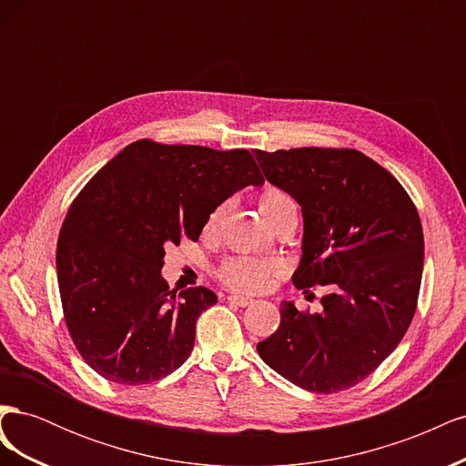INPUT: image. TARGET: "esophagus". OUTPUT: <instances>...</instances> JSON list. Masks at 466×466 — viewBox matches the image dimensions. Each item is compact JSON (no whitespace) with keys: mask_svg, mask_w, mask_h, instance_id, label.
Masks as SVG:
<instances>
[{"mask_svg":"<svg viewBox=\"0 0 466 466\" xmlns=\"http://www.w3.org/2000/svg\"><path fill=\"white\" fill-rule=\"evenodd\" d=\"M228 301L233 303V305H237V307H248V305L255 303L250 298H243V295H229Z\"/></svg>","mask_w":466,"mask_h":466,"instance_id":"1","label":"esophagus"}]
</instances>
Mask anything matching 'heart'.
Wrapping results in <instances>:
<instances>
[{
	"mask_svg": "<svg viewBox=\"0 0 466 466\" xmlns=\"http://www.w3.org/2000/svg\"><path fill=\"white\" fill-rule=\"evenodd\" d=\"M258 208L262 216L272 223L278 216L288 209H295V202L291 196L278 187H266L258 196ZM225 211V204L216 206L209 211L206 219V231H216ZM281 270V266L274 260H260L250 257H238L225 262L219 268V279L231 289L245 291V293H258L272 286L274 276Z\"/></svg>",
	"mask_w": 466,
	"mask_h": 466,
	"instance_id": "obj_1",
	"label": "heart"
}]
</instances>
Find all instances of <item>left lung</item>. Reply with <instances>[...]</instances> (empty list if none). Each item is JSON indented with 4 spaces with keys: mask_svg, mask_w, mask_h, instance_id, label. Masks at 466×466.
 <instances>
[{
    "mask_svg": "<svg viewBox=\"0 0 466 466\" xmlns=\"http://www.w3.org/2000/svg\"><path fill=\"white\" fill-rule=\"evenodd\" d=\"M268 182L301 206L293 286H324L320 313L279 309L264 363L305 390L338 392L383 363L410 327L424 268L418 209L387 168L356 149H257Z\"/></svg>",
    "mask_w": 466,
    "mask_h": 466,
    "instance_id": "1",
    "label": "left lung"
}]
</instances>
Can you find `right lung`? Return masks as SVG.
<instances>
[{
	"label": "right lung",
	"instance_id": "1",
	"mask_svg": "<svg viewBox=\"0 0 466 466\" xmlns=\"http://www.w3.org/2000/svg\"><path fill=\"white\" fill-rule=\"evenodd\" d=\"M264 185L247 149L165 146L139 139L98 171L67 209L56 270L69 336L98 375L147 385L178 370L196 320L218 295L168 291L167 245L198 241L209 211Z\"/></svg>",
	"mask_w": 466,
	"mask_h": 466
}]
</instances>
